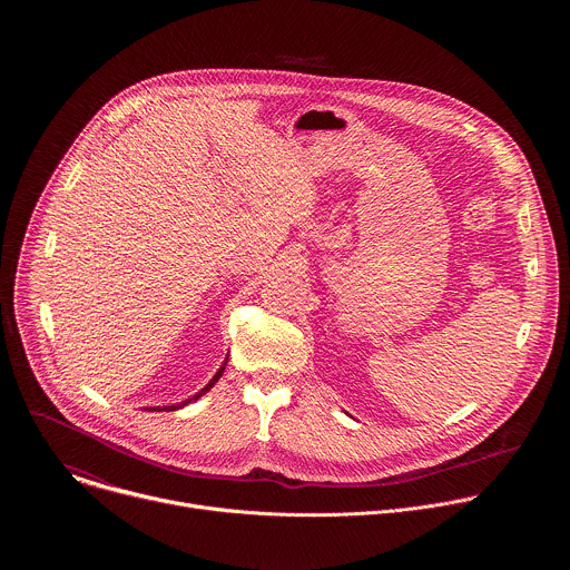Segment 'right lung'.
Returning <instances> with one entry per match:
<instances>
[{
	"mask_svg": "<svg viewBox=\"0 0 570 570\" xmlns=\"http://www.w3.org/2000/svg\"><path fill=\"white\" fill-rule=\"evenodd\" d=\"M226 364H228V357L224 360V364H222V368L215 373V377H213V380H210V382H208V384H206L197 395H193L190 400H186V402H181V404H173V406H151L145 407V410H149V412H154V410H156V412H158V410H166V412H168V410H179V407L188 406L190 402H197L202 395H206V393H208V391L219 382V377H222V375H224V371H226Z\"/></svg>",
	"mask_w": 570,
	"mask_h": 570,
	"instance_id": "obj_1",
	"label": "right lung"
}]
</instances>
